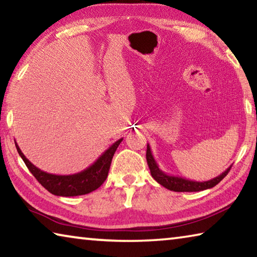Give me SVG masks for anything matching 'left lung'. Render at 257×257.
<instances>
[{
	"instance_id": "left-lung-1",
	"label": "left lung",
	"mask_w": 257,
	"mask_h": 257,
	"mask_svg": "<svg viewBox=\"0 0 257 257\" xmlns=\"http://www.w3.org/2000/svg\"><path fill=\"white\" fill-rule=\"evenodd\" d=\"M146 160L151 170L152 177H153L160 185H162L167 189L173 190V191H201V190L210 189L212 187H214L219 184V182L228 175L230 169H231V167H229L227 170L221 173L220 176L213 178L211 180L195 181V180L186 179V178H182V177L167 175V173L161 170L158 163H156V161L154 160V156L152 154L151 147L149 144H147Z\"/></svg>"
}]
</instances>
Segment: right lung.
Listing matches in <instances>:
<instances>
[{
	"mask_svg": "<svg viewBox=\"0 0 257 257\" xmlns=\"http://www.w3.org/2000/svg\"><path fill=\"white\" fill-rule=\"evenodd\" d=\"M122 139L123 138H120L119 141L113 143L92 165H89L85 170L69 176L52 175V173L41 170L26 158L23 152H21L20 147L17 144V142L16 147L21 159L24 160L25 164L29 169V171L33 173V176L36 178L38 182L45 189L49 190L51 194L56 195V196L70 197L92 193L105 181L108 170H110L113 155H114Z\"/></svg>",
	"mask_w": 257,
	"mask_h": 257,
	"instance_id": "right-lung-1",
	"label": "right lung"
}]
</instances>
